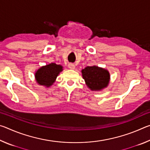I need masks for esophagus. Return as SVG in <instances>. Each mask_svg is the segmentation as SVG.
I'll return each mask as SVG.
<instances>
[{
  "mask_svg": "<svg viewBox=\"0 0 150 150\" xmlns=\"http://www.w3.org/2000/svg\"><path fill=\"white\" fill-rule=\"evenodd\" d=\"M68 67H69L70 69H74L75 68V66L73 63H69V65H68Z\"/></svg>",
  "mask_w": 150,
  "mask_h": 150,
  "instance_id": "34e87169",
  "label": "esophagus"
}]
</instances>
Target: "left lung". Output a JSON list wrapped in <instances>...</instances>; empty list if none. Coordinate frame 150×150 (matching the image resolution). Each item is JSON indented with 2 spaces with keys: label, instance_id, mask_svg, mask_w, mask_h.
I'll return each mask as SVG.
<instances>
[{
  "label": "left lung",
  "instance_id": "1",
  "mask_svg": "<svg viewBox=\"0 0 150 150\" xmlns=\"http://www.w3.org/2000/svg\"><path fill=\"white\" fill-rule=\"evenodd\" d=\"M86 85L92 91H100L106 87L110 81L107 70L98 66H87L81 71Z\"/></svg>",
  "mask_w": 150,
  "mask_h": 150
}]
</instances>
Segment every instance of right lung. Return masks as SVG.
Instances as JSON below:
<instances>
[{
  "label": "right lung",
  "mask_w": 150,
  "mask_h": 150,
  "mask_svg": "<svg viewBox=\"0 0 150 150\" xmlns=\"http://www.w3.org/2000/svg\"><path fill=\"white\" fill-rule=\"evenodd\" d=\"M63 71V67L54 63L42 66L35 73V78L40 85L50 87L55 81L58 75Z\"/></svg>",
  "instance_id": "right-lung-1"
}]
</instances>
